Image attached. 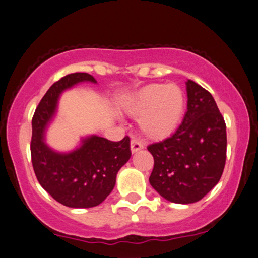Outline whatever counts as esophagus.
Segmentation results:
<instances>
[{
    "label": "esophagus",
    "instance_id": "esophagus-1",
    "mask_svg": "<svg viewBox=\"0 0 258 258\" xmlns=\"http://www.w3.org/2000/svg\"><path fill=\"white\" fill-rule=\"evenodd\" d=\"M143 148H144V145L141 144L139 140L137 139L131 140V152H132V153H136V152L143 150Z\"/></svg>",
    "mask_w": 258,
    "mask_h": 258
}]
</instances>
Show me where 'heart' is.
Instances as JSON below:
<instances>
[{
	"mask_svg": "<svg viewBox=\"0 0 258 258\" xmlns=\"http://www.w3.org/2000/svg\"><path fill=\"white\" fill-rule=\"evenodd\" d=\"M186 110V97L175 84H151L138 92L127 105V113L140 118L141 133L154 141L175 133Z\"/></svg>",
	"mask_w": 258,
	"mask_h": 258,
	"instance_id": "heart-1",
	"label": "heart"
}]
</instances>
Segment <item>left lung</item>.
Segmentation results:
<instances>
[{
	"instance_id": "left-lung-1",
	"label": "left lung",
	"mask_w": 258,
	"mask_h": 258,
	"mask_svg": "<svg viewBox=\"0 0 258 258\" xmlns=\"http://www.w3.org/2000/svg\"><path fill=\"white\" fill-rule=\"evenodd\" d=\"M187 112L173 136L151 144L154 158L151 186L174 203H193L208 194L222 176L227 157L226 122L212 94L187 83Z\"/></svg>"
}]
</instances>
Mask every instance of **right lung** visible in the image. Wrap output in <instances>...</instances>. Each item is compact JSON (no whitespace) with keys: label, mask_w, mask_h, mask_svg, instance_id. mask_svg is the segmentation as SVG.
Returning a JSON list of instances; mask_svg holds the SVG:
<instances>
[{"label":"right lung","mask_w":258,"mask_h":258,"mask_svg":"<svg viewBox=\"0 0 258 258\" xmlns=\"http://www.w3.org/2000/svg\"><path fill=\"white\" fill-rule=\"evenodd\" d=\"M96 83L91 75L76 72L53 83L32 117L31 162L38 182L51 197L70 208L100 205L115 184L118 170L131 158L130 138L111 141L92 136L71 153H57L44 143V128L51 120L59 94L81 82Z\"/></svg>","instance_id":"right-lung-1"}]
</instances>
